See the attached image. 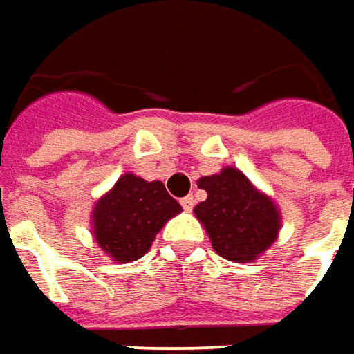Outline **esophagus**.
I'll use <instances>...</instances> for the list:
<instances>
[{"label": "esophagus", "instance_id": "34e87169", "mask_svg": "<svg viewBox=\"0 0 354 354\" xmlns=\"http://www.w3.org/2000/svg\"><path fill=\"white\" fill-rule=\"evenodd\" d=\"M181 207H183L185 211H191V209L195 207V198L191 197V195H189V197H183L181 198Z\"/></svg>", "mask_w": 354, "mask_h": 354}]
</instances>
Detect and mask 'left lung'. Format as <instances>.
<instances>
[{"instance_id": "left-lung-1", "label": "left lung", "mask_w": 354, "mask_h": 354, "mask_svg": "<svg viewBox=\"0 0 354 354\" xmlns=\"http://www.w3.org/2000/svg\"><path fill=\"white\" fill-rule=\"evenodd\" d=\"M197 185L207 191V198L193 212L218 256L246 264L276 242L281 226L278 207L242 171L225 167L201 177Z\"/></svg>"}]
</instances>
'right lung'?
I'll use <instances>...</instances> for the list:
<instances>
[{
    "mask_svg": "<svg viewBox=\"0 0 354 354\" xmlns=\"http://www.w3.org/2000/svg\"><path fill=\"white\" fill-rule=\"evenodd\" d=\"M183 211L161 181L126 173L98 198L92 211V234L118 264L142 258L169 218Z\"/></svg>",
    "mask_w": 354,
    "mask_h": 354,
    "instance_id": "1",
    "label": "right lung"
}]
</instances>
